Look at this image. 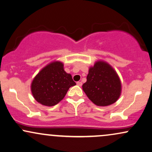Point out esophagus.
I'll return each mask as SVG.
<instances>
[{"mask_svg":"<svg viewBox=\"0 0 152 152\" xmlns=\"http://www.w3.org/2000/svg\"><path fill=\"white\" fill-rule=\"evenodd\" d=\"M76 84H77V85H78V86H82V82L78 81L77 83H76Z\"/></svg>","mask_w":152,"mask_h":152,"instance_id":"obj_1","label":"esophagus"}]
</instances>
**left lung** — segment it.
Instances as JSON below:
<instances>
[{"label":"left lung","mask_w":152,"mask_h":152,"mask_svg":"<svg viewBox=\"0 0 152 152\" xmlns=\"http://www.w3.org/2000/svg\"><path fill=\"white\" fill-rule=\"evenodd\" d=\"M82 88L88 98L100 107L116 102L121 93V83L118 74L104 61H97L90 67L87 81Z\"/></svg>","instance_id":"obj_1"}]
</instances>
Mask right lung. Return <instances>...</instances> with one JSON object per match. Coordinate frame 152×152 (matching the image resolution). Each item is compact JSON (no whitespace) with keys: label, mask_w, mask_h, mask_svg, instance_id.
Wrapping results in <instances>:
<instances>
[{"label":"right lung","mask_w":152,"mask_h":152,"mask_svg":"<svg viewBox=\"0 0 152 152\" xmlns=\"http://www.w3.org/2000/svg\"><path fill=\"white\" fill-rule=\"evenodd\" d=\"M76 85L70 74L59 61L50 63L38 72L31 85L34 99L44 106H54L64 98L70 87Z\"/></svg>","instance_id":"right-lung-1"}]
</instances>
